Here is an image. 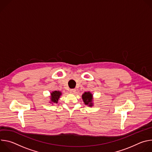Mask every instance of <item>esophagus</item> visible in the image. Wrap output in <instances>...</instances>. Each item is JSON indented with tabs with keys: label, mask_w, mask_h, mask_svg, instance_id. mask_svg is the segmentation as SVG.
<instances>
[{
	"label": "esophagus",
	"mask_w": 152,
	"mask_h": 152,
	"mask_svg": "<svg viewBox=\"0 0 152 152\" xmlns=\"http://www.w3.org/2000/svg\"><path fill=\"white\" fill-rule=\"evenodd\" d=\"M75 92H76V90H75V89H71V90H70V94H73L75 93Z\"/></svg>",
	"instance_id": "34e87169"
}]
</instances>
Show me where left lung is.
<instances>
[{
  "label": "left lung",
  "instance_id": "left-lung-1",
  "mask_svg": "<svg viewBox=\"0 0 152 152\" xmlns=\"http://www.w3.org/2000/svg\"><path fill=\"white\" fill-rule=\"evenodd\" d=\"M82 99L85 105H87L90 107H92L94 105L93 96L90 91L85 92L82 95Z\"/></svg>",
  "mask_w": 152,
  "mask_h": 152
}]
</instances>
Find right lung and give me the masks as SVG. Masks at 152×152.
Returning a JSON list of instances; mask_svg holds the SVG:
<instances>
[{
  "label": "right lung",
  "instance_id": "1",
  "mask_svg": "<svg viewBox=\"0 0 152 152\" xmlns=\"http://www.w3.org/2000/svg\"><path fill=\"white\" fill-rule=\"evenodd\" d=\"M62 95L61 91H53L50 93V103L52 104L57 103L58 102V100L59 99L61 96Z\"/></svg>",
  "mask_w": 152,
  "mask_h": 152
}]
</instances>
